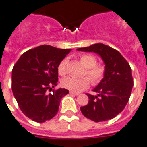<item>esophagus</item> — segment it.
I'll return each mask as SVG.
<instances>
[{"mask_svg": "<svg viewBox=\"0 0 147 147\" xmlns=\"http://www.w3.org/2000/svg\"><path fill=\"white\" fill-rule=\"evenodd\" d=\"M69 94H72V95H76V96H78V95H79V93H77V92H74V91H69Z\"/></svg>", "mask_w": 147, "mask_h": 147, "instance_id": "1", "label": "esophagus"}]
</instances>
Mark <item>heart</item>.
<instances>
[{"label":"heart","instance_id":"1","mask_svg":"<svg viewBox=\"0 0 147 147\" xmlns=\"http://www.w3.org/2000/svg\"><path fill=\"white\" fill-rule=\"evenodd\" d=\"M80 62L86 68L84 76L87 77L74 78L66 77L63 78L61 84L64 88L74 92H80L88 88L90 85V81L94 85L98 84L104 77L105 67L102 64L96 63V57L91 54H82L79 57ZM68 59H63L57 66V71L59 76H65L67 73Z\"/></svg>","mask_w":147,"mask_h":147}]
</instances>
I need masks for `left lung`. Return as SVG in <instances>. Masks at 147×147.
<instances>
[{
    "label": "left lung",
    "instance_id": "1",
    "mask_svg": "<svg viewBox=\"0 0 147 147\" xmlns=\"http://www.w3.org/2000/svg\"><path fill=\"white\" fill-rule=\"evenodd\" d=\"M77 51L97 53L105 64L104 77L93 90L97 95L87 94L89 101L81 107L82 114L96 122L115 118L123 110L131 94L134 81L129 63L119 51L101 43Z\"/></svg>",
    "mask_w": 147,
    "mask_h": 147
}]
</instances>
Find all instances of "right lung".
<instances>
[{"instance_id":"obj_1","label":"right lung","mask_w":147,"mask_h":147,"mask_svg":"<svg viewBox=\"0 0 147 147\" xmlns=\"http://www.w3.org/2000/svg\"><path fill=\"white\" fill-rule=\"evenodd\" d=\"M70 51L40 45L25 52L14 65L13 94L24 115L32 121L42 123L53 118L61 99L69 94L65 88H52L58 82L57 66Z\"/></svg>"}]
</instances>
